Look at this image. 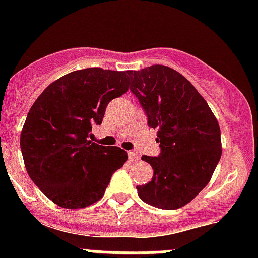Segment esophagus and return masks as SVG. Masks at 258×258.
Here are the masks:
<instances>
[{
    "mask_svg": "<svg viewBox=\"0 0 258 258\" xmlns=\"http://www.w3.org/2000/svg\"><path fill=\"white\" fill-rule=\"evenodd\" d=\"M128 158L130 161H139L140 160V156L137 153H135L134 151H130L128 152Z\"/></svg>",
    "mask_w": 258,
    "mask_h": 258,
    "instance_id": "34e87169",
    "label": "esophagus"
}]
</instances>
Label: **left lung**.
Masks as SVG:
<instances>
[{"mask_svg":"<svg viewBox=\"0 0 258 258\" xmlns=\"http://www.w3.org/2000/svg\"><path fill=\"white\" fill-rule=\"evenodd\" d=\"M128 75L161 148L158 157L142 156L153 176L136 187L139 196L157 209H179L207 186L220 161L218 122L194 85L171 67L153 64Z\"/></svg>","mask_w":258,"mask_h":258,"instance_id":"obj_1","label":"left lung"}]
</instances>
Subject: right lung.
<instances>
[{
  "mask_svg": "<svg viewBox=\"0 0 258 258\" xmlns=\"http://www.w3.org/2000/svg\"><path fill=\"white\" fill-rule=\"evenodd\" d=\"M127 91L128 72L91 67L52 82L28 111L20 139L26 171L57 206L97 202L128 160L122 148L88 140L110 101Z\"/></svg>",
  "mask_w": 258,
  "mask_h": 258,
  "instance_id": "add662e5",
  "label": "right lung"
}]
</instances>
